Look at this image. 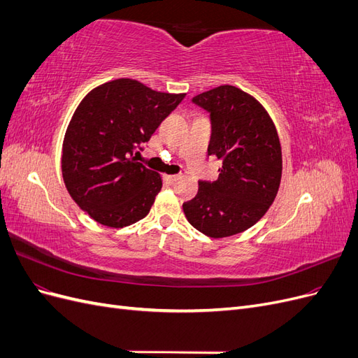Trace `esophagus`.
<instances>
[{
	"instance_id": "obj_1",
	"label": "esophagus",
	"mask_w": 358,
	"mask_h": 358,
	"mask_svg": "<svg viewBox=\"0 0 358 358\" xmlns=\"http://www.w3.org/2000/svg\"><path fill=\"white\" fill-rule=\"evenodd\" d=\"M179 178H180V175H169V176H166V180L169 183H173V182H176Z\"/></svg>"
}]
</instances>
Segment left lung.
I'll list each match as a JSON object with an SVG mask.
<instances>
[{
  "label": "left lung",
  "mask_w": 358,
  "mask_h": 358,
  "mask_svg": "<svg viewBox=\"0 0 358 358\" xmlns=\"http://www.w3.org/2000/svg\"><path fill=\"white\" fill-rule=\"evenodd\" d=\"M192 103L209 113L208 157L222 167L215 182H199L183 212L194 229L215 239L242 233L263 218L279 189L282 152L276 128L264 107L236 86H218Z\"/></svg>",
  "instance_id": "obj_1"
}]
</instances>
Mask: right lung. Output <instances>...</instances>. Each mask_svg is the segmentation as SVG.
<instances>
[{
  "label": "right lung",
  "mask_w": 358,
  "mask_h": 358,
  "mask_svg": "<svg viewBox=\"0 0 358 358\" xmlns=\"http://www.w3.org/2000/svg\"><path fill=\"white\" fill-rule=\"evenodd\" d=\"M183 99L131 79L104 83L85 96L64 138L62 178L92 220L122 229L149 213L162 180L134 155Z\"/></svg>",
  "instance_id": "obj_1"
}]
</instances>
